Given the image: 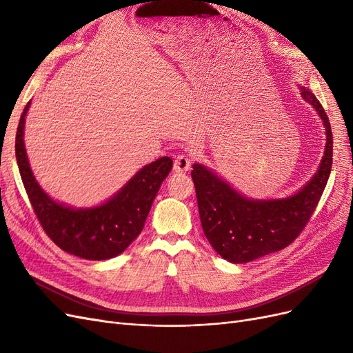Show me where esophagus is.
I'll use <instances>...</instances> for the list:
<instances>
[{
  "label": "esophagus",
  "mask_w": 353,
  "mask_h": 353,
  "mask_svg": "<svg viewBox=\"0 0 353 353\" xmlns=\"http://www.w3.org/2000/svg\"><path fill=\"white\" fill-rule=\"evenodd\" d=\"M191 159L188 154H178L174 160V169L176 172H187L191 168Z\"/></svg>",
  "instance_id": "34e87169"
}]
</instances>
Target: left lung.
<instances>
[{"label": "left lung", "instance_id": "1", "mask_svg": "<svg viewBox=\"0 0 353 353\" xmlns=\"http://www.w3.org/2000/svg\"><path fill=\"white\" fill-rule=\"evenodd\" d=\"M302 95L324 121L327 144L318 172L297 194L283 200H249L205 166L194 165L191 170L203 232L223 259L244 263L287 248L316 209L333 163V132L315 95L305 88Z\"/></svg>", "mask_w": 353, "mask_h": 353}]
</instances>
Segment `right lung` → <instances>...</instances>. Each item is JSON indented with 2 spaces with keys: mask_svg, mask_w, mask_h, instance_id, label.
Returning a JSON list of instances; mask_svg holds the SVG:
<instances>
[{
  "mask_svg": "<svg viewBox=\"0 0 353 353\" xmlns=\"http://www.w3.org/2000/svg\"><path fill=\"white\" fill-rule=\"evenodd\" d=\"M16 134V159L26 194L47 236L61 250L90 261H104L122 253L143 231L160 184L172 169V159L160 157L144 166L119 193L104 205L74 210L51 200L38 185L23 144L25 116Z\"/></svg>",
  "mask_w": 353,
  "mask_h": 353,
  "instance_id": "1",
  "label": "right lung"
}]
</instances>
